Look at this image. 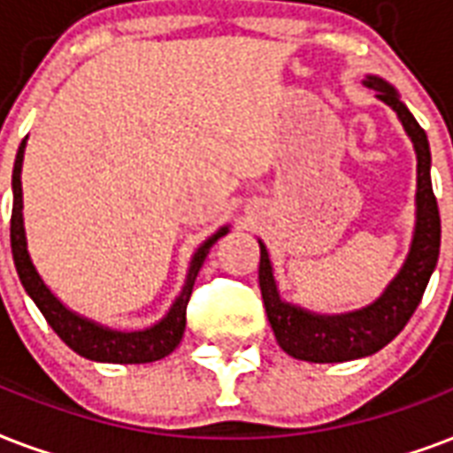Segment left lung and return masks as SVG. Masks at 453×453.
<instances>
[{
  "instance_id": "left-lung-1",
  "label": "left lung",
  "mask_w": 453,
  "mask_h": 453,
  "mask_svg": "<svg viewBox=\"0 0 453 453\" xmlns=\"http://www.w3.org/2000/svg\"><path fill=\"white\" fill-rule=\"evenodd\" d=\"M366 84L378 94V99L385 101L399 115L418 156L416 231H413L411 252L397 279L388 286L376 303L364 310L340 314V317H319L283 303L279 297L269 252L265 243H259V290L265 300L266 319L274 328L283 352L314 364L359 359L383 349L390 340H395V335H399V331L416 311L440 257L441 222L437 198L433 194V179H430V143L426 129L420 127L411 111L399 101L397 92L390 84L383 82L380 77H369Z\"/></svg>"
}]
</instances>
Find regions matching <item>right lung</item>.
Wrapping results in <instances>:
<instances>
[{"label": "right lung", "instance_id": "add662e5", "mask_svg": "<svg viewBox=\"0 0 453 453\" xmlns=\"http://www.w3.org/2000/svg\"><path fill=\"white\" fill-rule=\"evenodd\" d=\"M23 150H26V142H20L19 153H16V163H13V208H12V252L13 265L19 272V279L23 283V288L27 290V296L33 297V303L40 307V311L47 319V324L54 328V333L65 342V345L77 352L84 359L94 361H108V364H149V361H157L167 357V354L179 345V340L184 335L187 328V304L191 300V290H194L196 276L201 272L205 255L210 248L215 245L219 236L226 234V226L219 229L212 238H208L205 243L198 248L194 255L191 269H188L187 286L181 290V296L177 297V303L172 304V310L167 311V317L156 324L153 328L136 333H120L96 326L87 319L77 317L70 310H65L54 296L51 290L44 286L40 274L35 272L30 255H27L26 245V231H23V188H20V167H23Z\"/></svg>", "mask_w": 453, "mask_h": 453}]
</instances>
